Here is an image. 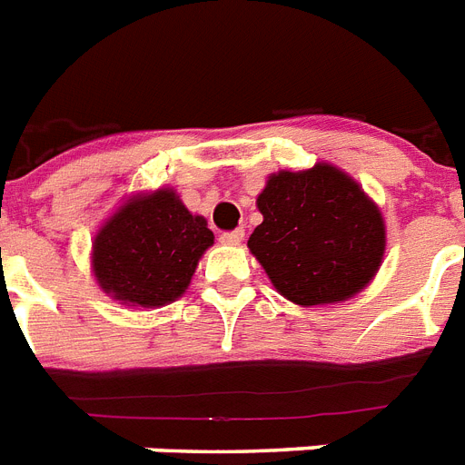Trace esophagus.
Wrapping results in <instances>:
<instances>
[{
    "instance_id": "esophagus-1",
    "label": "esophagus",
    "mask_w": 465,
    "mask_h": 465,
    "mask_svg": "<svg viewBox=\"0 0 465 465\" xmlns=\"http://www.w3.org/2000/svg\"><path fill=\"white\" fill-rule=\"evenodd\" d=\"M241 241H243V229H233V232L222 233V243L224 246H239Z\"/></svg>"
}]
</instances>
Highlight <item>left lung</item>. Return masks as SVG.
<instances>
[{"label": "left lung", "instance_id": "obj_1", "mask_svg": "<svg viewBox=\"0 0 465 465\" xmlns=\"http://www.w3.org/2000/svg\"><path fill=\"white\" fill-rule=\"evenodd\" d=\"M248 239L270 282L299 306L360 294L383 261L386 224L360 183L331 163L268 175Z\"/></svg>", "mask_w": 465, "mask_h": 465}]
</instances>
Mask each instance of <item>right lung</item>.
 <instances>
[{
    "instance_id": "obj_1",
    "label": "right lung",
    "mask_w": 465,
    "mask_h": 465,
    "mask_svg": "<svg viewBox=\"0 0 465 465\" xmlns=\"http://www.w3.org/2000/svg\"><path fill=\"white\" fill-rule=\"evenodd\" d=\"M214 243L207 219L188 212L175 190L137 193L98 229L91 268L98 287L125 306L171 304L188 290Z\"/></svg>"
}]
</instances>
